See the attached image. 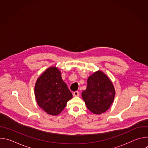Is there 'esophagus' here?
<instances>
[{
    "label": "esophagus",
    "instance_id": "34e87169",
    "mask_svg": "<svg viewBox=\"0 0 148 148\" xmlns=\"http://www.w3.org/2000/svg\"><path fill=\"white\" fill-rule=\"evenodd\" d=\"M79 92L78 91H74V92H73V96L74 97H78V95H79Z\"/></svg>",
    "mask_w": 148,
    "mask_h": 148
}]
</instances>
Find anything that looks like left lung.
<instances>
[{"label":"left lung","instance_id":"8db88e82","mask_svg":"<svg viewBox=\"0 0 148 148\" xmlns=\"http://www.w3.org/2000/svg\"><path fill=\"white\" fill-rule=\"evenodd\" d=\"M115 94L112 82L106 75L98 71L88 77L87 89L82 91V97L90 111L100 114L109 109Z\"/></svg>","mask_w":148,"mask_h":148}]
</instances>
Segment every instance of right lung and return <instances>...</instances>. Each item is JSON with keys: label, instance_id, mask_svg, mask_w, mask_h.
Here are the masks:
<instances>
[{"label": "right lung", "instance_id": "obj_1", "mask_svg": "<svg viewBox=\"0 0 148 148\" xmlns=\"http://www.w3.org/2000/svg\"><path fill=\"white\" fill-rule=\"evenodd\" d=\"M34 93L38 106L52 115L59 114L73 97L56 67L48 69L38 77L35 84Z\"/></svg>", "mask_w": 148, "mask_h": 148}]
</instances>
